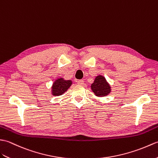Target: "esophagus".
Segmentation results:
<instances>
[{
	"label": "esophagus",
	"instance_id": "esophagus-1",
	"mask_svg": "<svg viewBox=\"0 0 158 158\" xmlns=\"http://www.w3.org/2000/svg\"><path fill=\"white\" fill-rule=\"evenodd\" d=\"M78 85H82L83 84H84V80H78Z\"/></svg>",
	"mask_w": 158,
	"mask_h": 158
}]
</instances>
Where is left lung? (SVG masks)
I'll return each mask as SVG.
<instances>
[{
  "mask_svg": "<svg viewBox=\"0 0 158 158\" xmlns=\"http://www.w3.org/2000/svg\"><path fill=\"white\" fill-rule=\"evenodd\" d=\"M91 89L96 96L105 97L111 92V87L103 76H98L91 85Z\"/></svg>",
  "mask_w": 158,
  "mask_h": 158,
  "instance_id": "obj_1",
  "label": "left lung"
}]
</instances>
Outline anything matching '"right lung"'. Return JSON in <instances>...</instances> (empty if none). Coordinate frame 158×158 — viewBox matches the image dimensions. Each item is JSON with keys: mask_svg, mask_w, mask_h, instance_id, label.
<instances>
[{"mask_svg": "<svg viewBox=\"0 0 158 158\" xmlns=\"http://www.w3.org/2000/svg\"><path fill=\"white\" fill-rule=\"evenodd\" d=\"M72 84V80H65L62 78H58L52 86V94L54 96L61 95L67 91Z\"/></svg>", "mask_w": 158, "mask_h": 158, "instance_id": "obj_1", "label": "right lung"}]
</instances>
